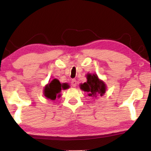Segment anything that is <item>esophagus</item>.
<instances>
[{
    "mask_svg": "<svg viewBox=\"0 0 151 151\" xmlns=\"http://www.w3.org/2000/svg\"><path fill=\"white\" fill-rule=\"evenodd\" d=\"M76 84H77V81H76V79H73V80L71 81V85H72L73 87H75L76 86Z\"/></svg>",
    "mask_w": 151,
    "mask_h": 151,
    "instance_id": "esophagus-1",
    "label": "esophagus"
}]
</instances>
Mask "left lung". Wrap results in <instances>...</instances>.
<instances>
[{"label": "left lung", "mask_w": 151, "mask_h": 151, "mask_svg": "<svg viewBox=\"0 0 151 151\" xmlns=\"http://www.w3.org/2000/svg\"><path fill=\"white\" fill-rule=\"evenodd\" d=\"M81 88L88 93V96H96L97 94L103 96L105 93L106 86L103 81H100L96 75H87V82L80 85Z\"/></svg>", "instance_id": "1"}]
</instances>
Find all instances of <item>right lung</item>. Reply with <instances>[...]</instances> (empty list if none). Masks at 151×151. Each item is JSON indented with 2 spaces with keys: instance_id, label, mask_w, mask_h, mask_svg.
I'll list each match as a JSON object with an SVG mask.
<instances>
[{
  "instance_id": "obj_1",
  "label": "right lung",
  "mask_w": 151,
  "mask_h": 151,
  "mask_svg": "<svg viewBox=\"0 0 151 151\" xmlns=\"http://www.w3.org/2000/svg\"><path fill=\"white\" fill-rule=\"evenodd\" d=\"M62 88L66 89L67 88V85L66 84L61 85L59 81L57 79H53L47 86H45L44 91L45 96L51 100H55L57 95H58V96H60L58 94L60 93Z\"/></svg>"
}]
</instances>
